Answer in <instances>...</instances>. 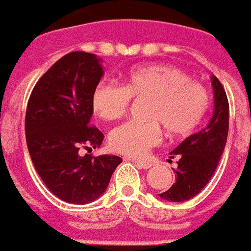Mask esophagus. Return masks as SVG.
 I'll return each instance as SVG.
<instances>
[{
  "label": "esophagus",
  "instance_id": "1",
  "mask_svg": "<svg viewBox=\"0 0 251 251\" xmlns=\"http://www.w3.org/2000/svg\"><path fill=\"white\" fill-rule=\"evenodd\" d=\"M133 162L137 164L140 168H144V170H147V168L152 167V163L151 162H145V160H133Z\"/></svg>",
  "mask_w": 251,
  "mask_h": 251
}]
</instances>
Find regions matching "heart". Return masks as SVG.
<instances>
[{
    "label": "heart",
    "mask_w": 251,
    "mask_h": 251,
    "mask_svg": "<svg viewBox=\"0 0 251 251\" xmlns=\"http://www.w3.org/2000/svg\"><path fill=\"white\" fill-rule=\"evenodd\" d=\"M147 99L145 120L127 122L114 129L108 143L115 152L143 157L160 141V126L171 137H183L196 130L209 107L208 91L192 81L186 72L167 65H145L133 68L122 80V87L98 84L91 104L101 120H121L130 99Z\"/></svg>",
    "instance_id": "1"
}]
</instances>
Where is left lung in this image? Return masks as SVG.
Returning <instances> with one entry per match:
<instances>
[{"instance_id": "left-lung-1", "label": "left lung", "mask_w": 251, "mask_h": 251, "mask_svg": "<svg viewBox=\"0 0 251 251\" xmlns=\"http://www.w3.org/2000/svg\"><path fill=\"white\" fill-rule=\"evenodd\" d=\"M213 115L208 125L171 151L170 157H176L175 183L159 197L171 202H182L197 196L215 174L223 155L228 136V100L223 85L216 76H212Z\"/></svg>"}]
</instances>
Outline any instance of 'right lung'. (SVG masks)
<instances>
[{
	"label": "right lung",
	"instance_id": "1",
	"mask_svg": "<svg viewBox=\"0 0 251 251\" xmlns=\"http://www.w3.org/2000/svg\"><path fill=\"white\" fill-rule=\"evenodd\" d=\"M95 54L73 51L40 77L25 113L31 160L49 190L71 204H88L107 189L120 156L84 155L99 148L103 133L91 125V98L103 76Z\"/></svg>",
	"mask_w": 251,
	"mask_h": 251
}]
</instances>
